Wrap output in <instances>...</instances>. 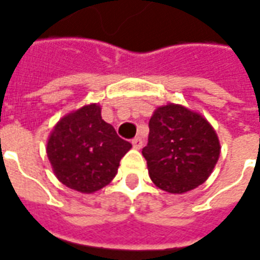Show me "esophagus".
<instances>
[{
  "label": "esophagus",
  "instance_id": "1",
  "mask_svg": "<svg viewBox=\"0 0 260 260\" xmlns=\"http://www.w3.org/2000/svg\"><path fill=\"white\" fill-rule=\"evenodd\" d=\"M132 144H133V148H134V149H141L142 145H144V142H142L141 137L134 138V140L132 141Z\"/></svg>",
  "mask_w": 260,
  "mask_h": 260
}]
</instances>
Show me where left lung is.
<instances>
[{
	"label": "left lung",
	"mask_w": 260,
	"mask_h": 260,
	"mask_svg": "<svg viewBox=\"0 0 260 260\" xmlns=\"http://www.w3.org/2000/svg\"><path fill=\"white\" fill-rule=\"evenodd\" d=\"M215 130L206 118L178 104L159 107L149 120L142 155L152 182L169 193H185L206 182L219 159Z\"/></svg>",
	"instance_id": "left-lung-1"
}]
</instances>
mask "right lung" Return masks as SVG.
Here are the masks:
<instances>
[{
    "label": "right lung",
    "mask_w": 260,
    "mask_h": 260,
    "mask_svg": "<svg viewBox=\"0 0 260 260\" xmlns=\"http://www.w3.org/2000/svg\"><path fill=\"white\" fill-rule=\"evenodd\" d=\"M132 144L101 118L99 104L85 105L60 119L49 136L46 153L54 175L68 188L93 193L108 185Z\"/></svg>",
    "instance_id": "add662e5"
}]
</instances>
